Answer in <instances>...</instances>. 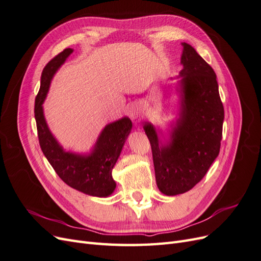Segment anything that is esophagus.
Listing matches in <instances>:
<instances>
[{
  "label": "esophagus",
  "instance_id": "esophagus-1",
  "mask_svg": "<svg viewBox=\"0 0 261 261\" xmlns=\"http://www.w3.org/2000/svg\"><path fill=\"white\" fill-rule=\"evenodd\" d=\"M129 115H130V117L133 118V120H136V118H138L139 117V110H138V108H136V107H133V108H130V110H129Z\"/></svg>",
  "mask_w": 261,
  "mask_h": 261
}]
</instances>
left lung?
<instances>
[{
  "mask_svg": "<svg viewBox=\"0 0 261 261\" xmlns=\"http://www.w3.org/2000/svg\"><path fill=\"white\" fill-rule=\"evenodd\" d=\"M181 44L180 118L173 127L171 141L163 145L153 125H144L158 188L168 196L189 191L206 175L220 151L224 120L215 70L192 45Z\"/></svg>",
  "mask_w": 261,
  "mask_h": 261,
  "instance_id": "1",
  "label": "left lung"
}]
</instances>
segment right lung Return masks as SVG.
<instances>
[{"instance_id":"add662e5","label":"right lung","mask_w":261,"mask_h":261,"mask_svg":"<svg viewBox=\"0 0 261 261\" xmlns=\"http://www.w3.org/2000/svg\"><path fill=\"white\" fill-rule=\"evenodd\" d=\"M73 52L67 48L46 64L41 74L40 89L35 101V118L39 144L46 159L60 178L84 194L108 197L115 189L112 169L132 129V121L123 117L107 125L89 155L65 152L52 136L43 116L42 103L48 93L53 75Z\"/></svg>"}]
</instances>
